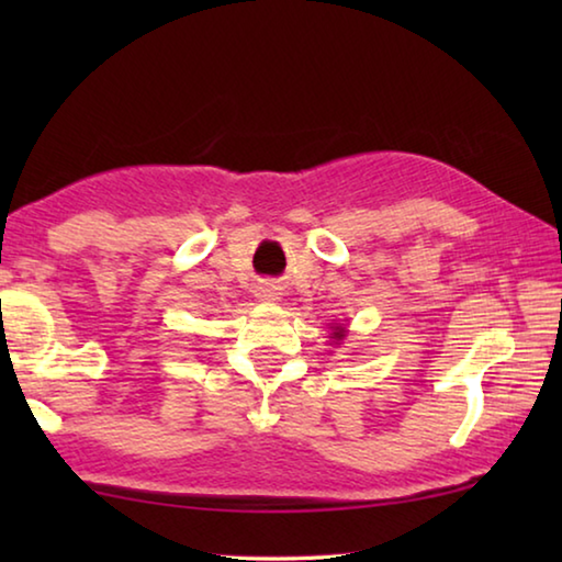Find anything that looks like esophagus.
Wrapping results in <instances>:
<instances>
[{
    "label": "esophagus",
    "instance_id": "obj_1",
    "mask_svg": "<svg viewBox=\"0 0 562 562\" xmlns=\"http://www.w3.org/2000/svg\"><path fill=\"white\" fill-rule=\"evenodd\" d=\"M278 288H270V284H265V288H260L258 290V297L260 300H265V302H272V300H278Z\"/></svg>",
    "mask_w": 562,
    "mask_h": 562
}]
</instances>
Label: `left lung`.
<instances>
[{
	"mask_svg": "<svg viewBox=\"0 0 562 562\" xmlns=\"http://www.w3.org/2000/svg\"><path fill=\"white\" fill-rule=\"evenodd\" d=\"M337 329H339V327H337ZM335 337H337V339H341V335H339V331H335Z\"/></svg>",
	"mask_w": 562,
	"mask_h": 562,
	"instance_id": "8db88e82",
	"label": "left lung"
}]
</instances>
